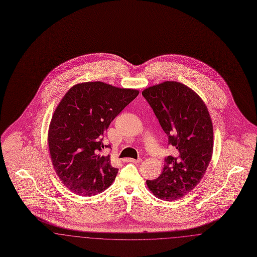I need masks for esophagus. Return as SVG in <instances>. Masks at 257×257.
Masks as SVG:
<instances>
[{"label":"esophagus","instance_id":"34e87169","mask_svg":"<svg viewBox=\"0 0 257 257\" xmlns=\"http://www.w3.org/2000/svg\"><path fill=\"white\" fill-rule=\"evenodd\" d=\"M124 162L126 163H141L142 159H133V158H126L124 159Z\"/></svg>","mask_w":257,"mask_h":257}]
</instances>
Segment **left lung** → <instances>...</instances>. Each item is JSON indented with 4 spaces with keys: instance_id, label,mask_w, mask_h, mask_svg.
Returning <instances> with one entry per match:
<instances>
[{
    "instance_id": "left-lung-1",
    "label": "left lung",
    "mask_w": 257,
    "mask_h": 257,
    "mask_svg": "<svg viewBox=\"0 0 257 257\" xmlns=\"http://www.w3.org/2000/svg\"><path fill=\"white\" fill-rule=\"evenodd\" d=\"M142 94L175 150L165 159L159 177L147 180V187L160 199L176 200L189 194L206 172L214 145L212 120L202 99L181 83L167 81Z\"/></svg>"
}]
</instances>
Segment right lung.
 Wrapping results in <instances>:
<instances>
[{
	"mask_svg": "<svg viewBox=\"0 0 257 257\" xmlns=\"http://www.w3.org/2000/svg\"><path fill=\"white\" fill-rule=\"evenodd\" d=\"M139 90L103 82L72 86L50 123L48 145L54 169L63 185L79 196H95L109 188L118 169L102 156L110 122L138 96Z\"/></svg>",
	"mask_w": 257,
	"mask_h": 257,
	"instance_id": "1",
	"label": "right lung"
}]
</instances>
